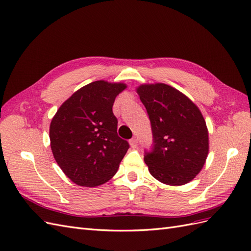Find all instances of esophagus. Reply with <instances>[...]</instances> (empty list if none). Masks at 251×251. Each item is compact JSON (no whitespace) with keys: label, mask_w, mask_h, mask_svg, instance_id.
I'll return each mask as SVG.
<instances>
[{"label":"esophagus","mask_w":251,"mask_h":251,"mask_svg":"<svg viewBox=\"0 0 251 251\" xmlns=\"http://www.w3.org/2000/svg\"><path fill=\"white\" fill-rule=\"evenodd\" d=\"M130 144H131L132 148H136V147H137V144H138V139H137V137H133V138L130 140Z\"/></svg>","instance_id":"34e87169"}]
</instances>
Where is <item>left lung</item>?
<instances>
[{
    "label": "left lung",
    "instance_id": "8db88e82",
    "mask_svg": "<svg viewBox=\"0 0 251 251\" xmlns=\"http://www.w3.org/2000/svg\"><path fill=\"white\" fill-rule=\"evenodd\" d=\"M151 121L153 143L144 151L151 176L164 184L182 185L202 170L208 154V132L198 107L180 91L165 85L137 89Z\"/></svg>",
    "mask_w": 251,
    "mask_h": 251
}]
</instances>
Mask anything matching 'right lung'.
Wrapping results in <instances>:
<instances>
[{
	"mask_svg": "<svg viewBox=\"0 0 251 251\" xmlns=\"http://www.w3.org/2000/svg\"><path fill=\"white\" fill-rule=\"evenodd\" d=\"M126 88L125 83L91 82L68 98L53 117L52 153L74 183L97 186L116 174L130 144L118 136L112 108Z\"/></svg>",
	"mask_w": 251,
	"mask_h": 251,
	"instance_id": "1",
	"label": "right lung"
}]
</instances>
